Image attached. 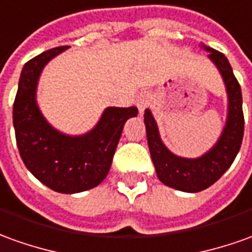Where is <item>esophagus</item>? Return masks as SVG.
<instances>
[{
  "mask_svg": "<svg viewBox=\"0 0 252 252\" xmlns=\"http://www.w3.org/2000/svg\"><path fill=\"white\" fill-rule=\"evenodd\" d=\"M136 104L138 109H140V112H144L149 107V104H151V94H149L148 92H141L137 96Z\"/></svg>",
  "mask_w": 252,
  "mask_h": 252,
  "instance_id": "obj_1",
  "label": "esophagus"
}]
</instances>
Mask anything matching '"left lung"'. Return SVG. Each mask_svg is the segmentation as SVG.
Wrapping results in <instances>:
<instances>
[{"label":"left lung","instance_id":"1","mask_svg":"<svg viewBox=\"0 0 252 252\" xmlns=\"http://www.w3.org/2000/svg\"><path fill=\"white\" fill-rule=\"evenodd\" d=\"M200 46L209 52V59L220 71L228 93L226 123L216 145L204 155L195 159L174 155L163 144L152 112L145 109L144 114L147 140L156 176L170 188L190 193L204 190L221 178L240 151L244 134L242 89L228 59L223 53L210 46Z\"/></svg>","mask_w":252,"mask_h":252}]
</instances>
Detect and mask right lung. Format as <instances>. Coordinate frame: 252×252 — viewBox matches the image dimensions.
Returning <instances> with one entry per match:
<instances>
[{
	"mask_svg": "<svg viewBox=\"0 0 252 252\" xmlns=\"http://www.w3.org/2000/svg\"><path fill=\"white\" fill-rule=\"evenodd\" d=\"M67 48L46 50L24 64L13 103V126L17 148L31 174L56 192L78 193L107 177L123 126L138 109L108 107L82 136L64 134L48 123L36 104V85L43 67Z\"/></svg>",
	"mask_w": 252,
	"mask_h": 252,
	"instance_id": "1",
	"label": "right lung"
}]
</instances>
